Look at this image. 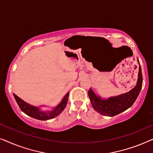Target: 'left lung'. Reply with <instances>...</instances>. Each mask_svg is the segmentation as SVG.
<instances>
[{
  "mask_svg": "<svg viewBox=\"0 0 153 153\" xmlns=\"http://www.w3.org/2000/svg\"><path fill=\"white\" fill-rule=\"evenodd\" d=\"M138 62L139 64V68L137 83L135 87L130 91L115 97H111L108 99H102L100 96H97L94 93L93 90L90 88L88 96L93 107L96 111L103 116H114L125 111L132 106L139 95L143 83L141 68L139 59Z\"/></svg>",
  "mask_w": 153,
  "mask_h": 153,
  "instance_id": "left-lung-1",
  "label": "left lung"
}]
</instances>
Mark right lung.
<instances>
[{
    "label": "right lung",
    "instance_id": "add662e5",
    "mask_svg": "<svg viewBox=\"0 0 153 153\" xmlns=\"http://www.w3.org/2000/svg\"><path fill=\"white\" fill-rule=\"evenodd\" d=\"M13 95L19 106L20 109L23 112L33 118L40 120H50V119H52L58 116L65 108L69 97V93H68L63 97V99L62 100L61 102L58 106H56L53 108V110L49 111H43L39 109V107L32 106L30 104L26 103V102H24L20 97H19L15 94H13Z\"/></svg>",
    "mask_w": 153,
    "mask_h": 153
}]
</instances>
